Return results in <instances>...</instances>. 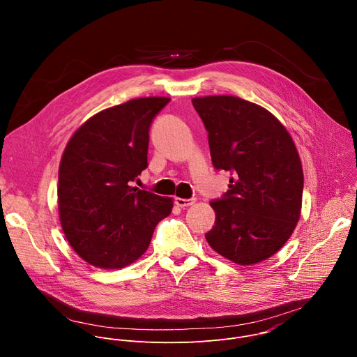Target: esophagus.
Returning <instances> with one entry per match:
<instances>
[{
  "label": "esophagus",
  "instance_id": "34e87169",
  "mask_svg": "<svg viewBox=\"0 0 357 357\" xmlns=\"http://www.w3.org/2000/svg\"><path fill=\"white\" fill-rule=\"evenodd\" d=\"M195 202H196V199H182V197H176V199H175L176 206H179V208H188V206H192Z\"/></svg>",
  "mask_w": 357,
  "mask_h": 357
}]
</instances>
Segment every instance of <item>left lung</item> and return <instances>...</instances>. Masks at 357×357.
<instances>
[{
  "label": "left lung",
  "mask_w": 357,
  "mask_h": 357,
  "mask_svg": "<svg viewBox=\"0 0 357 357\" xmlns=\"http://www.w3.org/2000/svg\"><path fill=\"white\" fill-rule=\"evenodd\" d=\"M192 105L209 132L215 168L234 175L223 197L211 202L216 220L205 237L236 264L261 263L301 216L303 171L292 137L268 110L240 97H195Z\"/></svg>",
  "instance_id": "obj_1"
}]
</instances>
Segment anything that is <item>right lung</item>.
Returning <instances> with one entry per match:
<instances>
[{"instance_id":"obj_1","label":"right lung","mask_w":357,"mask_h":357,"mask_svg":"<svg viewBox=\"0 0 357 357\" xmlns=\"http://www.w3.org/2000/svg\"><path fill=\"white\" fill-rule=\"evenodd\" d=\"M169 97H141L106 109L70 137L59 165L58 206L63 233L86 263L130 266L146 251L171 197L131 186L146 167L149 126Z\"/></svg>"}]
</instances>
